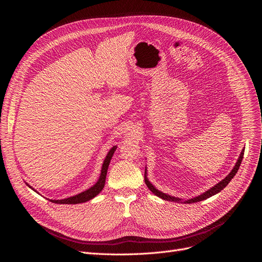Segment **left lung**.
<instances>
[{
  "mask_svg": "<svg viewBox=\"0 0 262 262\" xmlns=\"http://www.w3.org/2000/svg\"><path fill=\"white\" fill-rule=\"evenodd\" d=\"M243 155H244V148L242 149V152H241V154H240V156H239L238 161H237V162H236V164H235V167H233V169L231 170V172H230V173H229V174L224 178V180H222L221 182L217 183L215 186H213V187H212V188H210L209 190H207L206 192H204L203 194H201V195H199V196H196V198H193V199L187 200V201H184V200H182V199H180V198H174V196H171V195H169V194H166V193H163V192H161V191L157 190V189H156L152 184L149 183V181L147 180V176H146V169H145V174H144V182H145V184H146L147 188H148L150 191H152L155 195H157L158 198H160V199H162V200H164V201L175 202V203H184V204L196 203V202L204 201V200H206V199H208V198H210V196H212V195H214V194L219 193V192H221V190H223V189H224V188L229 184V182L232 180L233 176H235V175L237 174V172H238V170H239V168H240L241 161H242V159H243Z\"/></svg>",
  "mask_w": 262,
  "mask_h": 262,
  "instance_id": "left-lung-1",
  "label": "left lung"
}]
</instances>
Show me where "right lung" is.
<instances>
[{"label":"right lung","mask_w":262,"mask_h":262,"mask_svg":"<svg viewBox=\"0 0 262 262\" xmlns=\"http://www.w3.org/2000/svg\"><path fill=\"white\" fill-rule=\"evenodd\" d=\"M117 148V145H115L114 147H112V149L109 150L104 162H103V166H102V170H101V175L99 181L95 183L94 186H92L91 188H89L88 190L84 191V192H80V193L71 196V198H68L64 200H51V202L55 203V204H80V203H85L88 202L90 200H92L93 198H95L98 195L100 192L103 190L104 186H105V180H106V175H107V170H108V166L110 163V160H112V157L115 153V150ZM32 188V187H31ZM34 190V189H33Z\"/></svg>","instance_id":"add662e5"}]
</instances>
